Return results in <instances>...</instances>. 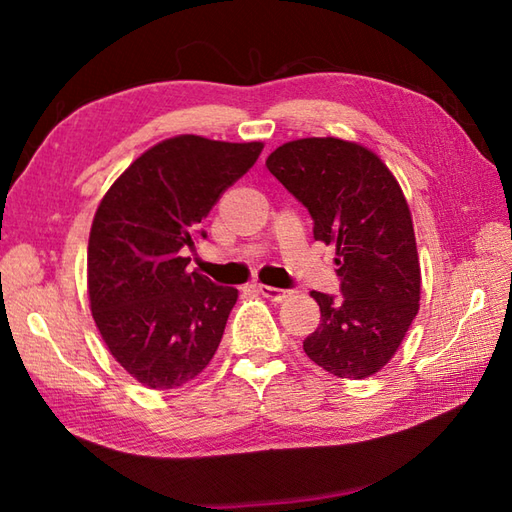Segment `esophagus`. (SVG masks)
Listing matches in <instances>:
<instances>
[{"label":"esophagus","mask_w":512,"mask_h":512,"mask_svg":"<svg viewBox=\"0 0 512 512\" xmlns=\"http://www.w3.org/2000/svg\"><path fill=\"white\" fill-rule=\"evenodd\" d=\"M257 290H259V295H264L266 299H270V301H286L288 297H290V290H286V288H273V286H257Z\"/></svg>","instance_id":"obj_1"}]
</instances>
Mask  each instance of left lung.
Returning a JSON list of instances; mask_svg holds the SVG:
<instances>
[{
  "label": "left lung",
  "instance_id": "8db88e82",
  "mask_svg": "<svg viewBox=\"0 0 512 512\" xmlns=\"http://www.w3.org/2000/svg\"><path fill=\"white\" fill-rule=\"evenodd\" d=\"M266 167L306 206L314 239L336 246L341 297L312 292L321 323L303 352L339 378L376 374L396 354L420 301L416 237L396 178L372 151L341 138L292 140Z\"/></svg>",
  "mask_w": 512,
  "mask_h": 512
}]
</instances>
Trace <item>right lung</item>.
Here are the masks:
<instances>
[{
  "label": "right lung",
  "instance_id": "1",
  "mask_svg": "<svg viewBox=\"0 0 512 512\" xmlns=\"http://www.w3.org/2000/svg\"><path fill=\"white\" fill-rule=\"evenodd\" d=\"M262 143L162 140L105 193L88 246L92 317L138 383L176 389L209 365L237 290L189 273L200 222L255 165Z\"/></svg>",
  "mask_w": 512,
  "mask_h": 512
}]
</instances>
